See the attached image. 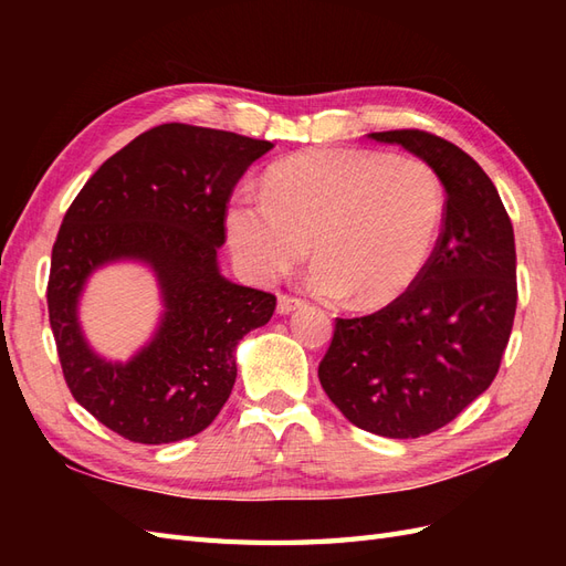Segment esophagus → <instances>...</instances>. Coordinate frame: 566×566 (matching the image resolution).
Here are the masks:
<instances>
[{
  "instance_id": "obj_1",
  "label": "esophagus",
  "mask_w": 566,
  "mask_h": 566,
  "mask_svg": "<svg viewBox=\"0 0 566 566\" xmlns=\"http://www.w3.org/2000/svg\"><path fill=\"white\" fill-rule=\"evenodd\" d=\"M302 298H294V296H286V294H280V298H276V314H282V316H286V314H292V311H296V308H302Z\"/></svg>"
}]
</instances>
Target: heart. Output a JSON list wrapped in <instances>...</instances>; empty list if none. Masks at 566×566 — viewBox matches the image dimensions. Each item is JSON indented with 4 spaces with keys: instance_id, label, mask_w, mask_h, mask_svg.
<instances>
[{
    "instance_id": "obj_1",
    "label": "heart",
    "mask_w": 566,
    "mask_h": 566,
    "mask_svg": "<svg viewBox=\"0 0 566 566\" xmlns=\"http://www.w3.org/2000/svg\"><path fill=\"white\" fill-rule=\"evenodd\" d=\"M442 219L444 189L428 163L323 148L276 163L264 191H238L226 228L240 268L255 282L290 272L311 243V290L377 308L423 274Z\"/></svg>"
}]
</instances>
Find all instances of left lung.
I'll list each match as a JSON object with an SVG mask.
<instances>
[{
    "label": "left lung",
    "mask_w": 566,
    "mask_h": 566,
    "mask_svg": "<svg viewBox=\"0 0 566 566\" xmlns=\"http://www.w3.org/2000/svg\"><path fill=\"white\" fill-rule=\"evenodd\" d=\"M367 138L438 172L442 231L411 290L377 314L335 318L318 379L353 426L406 440L448 426L494 381L518 304L515 240L494 182L454 143L418 128Z\"/></svg>",
    "instance_id": "1"
}]
</instances>
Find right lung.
<instances>
[{
  "instance_id": "right-lung-1",
  "label": "right lung",
  "mask_w": 566,
  "mask_h": 566,
  "mask_svg": "<svg viewBox=\"0 0 566 566\" xmlns=\"http://www.w3.org/2000/svg\"><path fill=\"white\" fill-rule=\"evenodd\" d=\"M270 148L231 130L163 124L112 155L70 203L48 276L57 357L75 401L130 442L209 428L235 384L238 343L274 314L272 294L226 280L216 258L233 187ZM118 259L146 261L166 306L154 340L128 364L94 354L76 318L88 274Z\"/></svg>"
}]
</instances>
